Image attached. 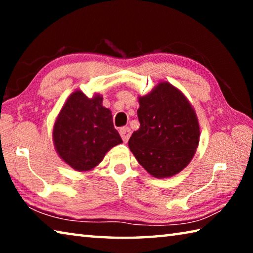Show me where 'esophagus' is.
Masks as SVG:
<instances>
[{"label":"esophagus","instance_id":"34e87169","mask_svg":"<svg viewBox=\"0 0 253 253\" xmlns=\"http://www.w3.org/2000/svg\"><path fill=\"white\" fill-rule=\"evenodd\" d=\"M119 134H121L124 142L127 143L128 139H129L130 135H131V130H130L129 127H123V128H121V130H119Z\"/></svg>","mask_w":253,"mask_h":253}]
</instances>
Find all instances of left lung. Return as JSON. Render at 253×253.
I'll use <instances>...</instances> for the list:
<instances>
[{
  "instance_id": "8db88e82",
  "label": "left lung",
  "mask_w": 253,
  "mask_h": 253,
  "mask_svg": "<svg viewBox=\"0 0 253 253\" xmlns=\"http://www.w3.org/2000/svg\"><path fill=\"white\" fill-rule=\"evenodd\" d=\"M138 102L140 126L132 132L128 146L154 177L173 176L186 168L199 146L195 110L184 93L168 81L138 97Z\"/></svg>"
}]
</instances>
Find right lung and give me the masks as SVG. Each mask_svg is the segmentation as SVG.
<instances>
[{"instance_id":"right-lung-1","label":"right lung","mask_w":253,"mask_h":253,"mask_svg":"<svg viewBox=\"0 0 253 253\" xmlns=\"http://www.w3.org/2000/svg\"><path fill=\"white\" fill-rule=\"evenodd\" d=\"M52 137L60 158L78 172L95 169L110 148L123 143L102 96L88 98L81 90L72 92L60 110Z\"/></svg>"}]
</instances>
